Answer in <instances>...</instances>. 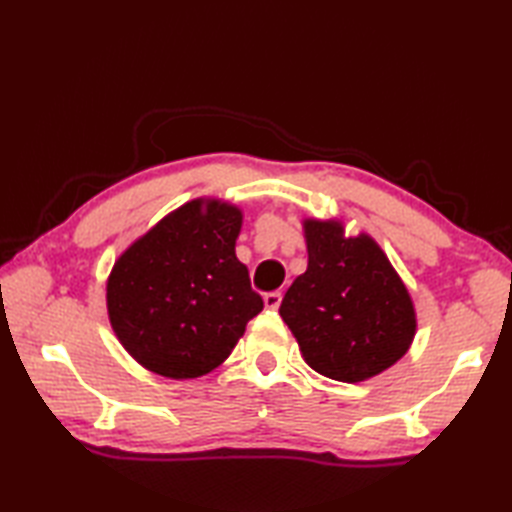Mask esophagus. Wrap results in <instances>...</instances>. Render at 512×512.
<instances>
[{
    "mask_svg": "<svg viewBox=\"0 0 512 512\" xmlns=\"http://www.w3.org/2000/svg\"><path fill=\"white\" fill-rule=\"evenodd\" d=\"M264 303L268 310H277L281 306V292L275 290V292H266L264 295Z\"/></svg>",
    "mask_w": 512,
    "mask_h": 512,
    "instance_id": "34e87169",
    "label": "esophagus"
}]
</instances>
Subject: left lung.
<instances>
[{
  "label": "left lung",
  "instance_id": "8db88e82",
  "mask_svg": "<svg viewBox=\"0 0 512 512\" xmlns=\"http://www.w3.org/2000/svg\"><path fill=\"white\" fill-rule=\"evenodd\" d=\"M308 270L279 314L306 363L341 383H361L407 354L416 334L409 292L372 237H345L339 222H303Z\"/></svg>",
  "mask_w": 512,
  "mask_h": 512
}]
</instances>
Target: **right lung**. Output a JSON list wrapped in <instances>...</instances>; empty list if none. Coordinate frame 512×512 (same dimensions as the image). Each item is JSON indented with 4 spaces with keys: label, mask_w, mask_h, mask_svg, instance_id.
Wrapping results in <instances>:
<instances>
[{
    "label": "right lung",
    "mask_w": 512,
    "mask_h": 512,
    "mask_svg": "<svg viewBox=\"0 0 512 512\" xmlns=\"http://www.w3.org/2000/svg\"><path fill=\"white\" fill-rule=\"evenodd\" d=\"M242 211L193 200L118 257L107 312L125 350L167 378H198L222 365L264 308L235 255Z\"/></svg>",
    "instance_id": "right-lung-1"
}]
</instances>
